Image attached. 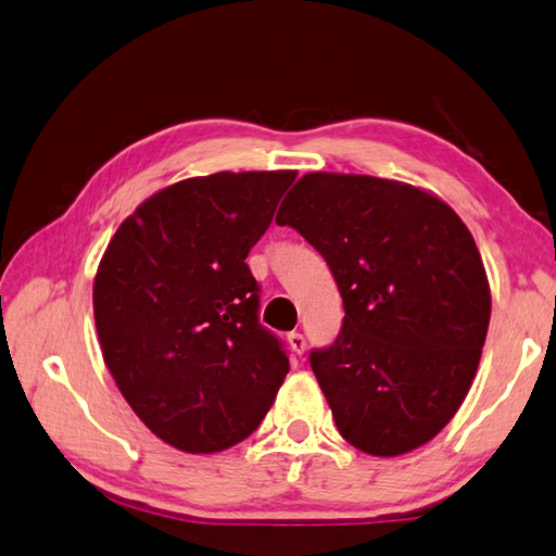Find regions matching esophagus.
<instances>
[{
  "label": "esophagus",
  "mask_w": 556,
  "mask_h": 556,
  "mask_svg": "<svg viewBox=\"0 0 556 556\" xmlns=\"http://www.w3.org/2000/svg\"><path fill=\"white\" fill-rule=\"evenodd\" d=\"M288 343H290V349L295 351L298 355H302V353H305V349H307L305 333H300V331H290L288 333Z\"/></svg>",
  "instance_id": "obj_1"
}]
</instances>
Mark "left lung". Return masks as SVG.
Returning a JSON list of instances; mask_svg holds the SVG:
<instances>
[{
    "label": "left lung",
    "instance_id": "obj_1",
    "mask_svg": "<svg viewBox=\"0 0 556 556\" xmlns=\"http://www.w3.org/2000/svg\"><path fill=\"white\" fill-rule=\"evenodd\" d=\"M276 223L319 251L343 298L339 337L309 353L339 433L380 457L431 441L469 392L491 317L463 219L408 184L317 172Z\"/></svg>",
    "mask_w": 556,
    "mask_h": 556
}]
</instances>
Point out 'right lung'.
Segmentation results:
<instances>
[{"label":"right lung","instance_id":"obj_1","mask_svg":"<svg viewBox=\"0 0 556 556\" xmlns=\"http://www.w3.org/2000/svg\"><path fill=\"white\" fill-rule=\"evenodd\" d=\"M295 172H219L148 198L113 235L93 319L132 412L184 453H219L264 421L290 370L258 321L247 266Z\"/></svg>","mask_w":556,"mask_h":556}]
</instances>
